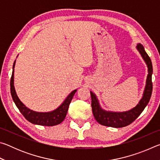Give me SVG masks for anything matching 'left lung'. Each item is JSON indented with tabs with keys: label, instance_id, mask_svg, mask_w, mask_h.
Wrapping results in <instances>:
<instances>
[{
	"label": "left lung",
	"instance_id": "obj_1",
	"mask_svg": "<svg viewBox=\"0 0 160 160\" xmlns=\"http://www.w3.org/2000/svg\"><path fill=\"white\" fill-rule=\"evenodd\" d=\"M137 48L142 55L148 67L147 82H146V86L142 98L136 107L128 112L118 113L108 112L101 109L96 96L90 92L92 109L94 117L97 122L101 125L113 127V128H121V127L128 126L138 117L150 101L152 92V64L150 58L149 57L148 53L145 51L144 47L141 44H138Z\"/></svg>",
	"mask_w": 160,
	"mask_h": 160
}]
</instances>
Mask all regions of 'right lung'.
I'll use <instances>...</instances> for the list:
<instances>
[{"label":"right lung","mask_w":160,"mask_h":160,"mask_svg":"<svg viewBox=\"0 0 160 160\" xmlns=\"http://www.w3.org/2000/svg\"><path fill=\"white\" fill-rule=\"evenodd\" d=\"M15 61L13 63L12 67V76L10 78V92H11V95L12 97L13 101H14L15 104L18 109L20 110L22 114L24 116L27 120L29 122L37 124V125L40 126H53L58 125V124L61 123L63 121L65 118H66L68 109L69 105L71 102V100L73 97L75 93L76 92L77 90L72 91L68 96L67 97L66 100L63 102L60 107L56 110L53 111L51 112H47V113H42V112H36L34 111L30 110L26 107L24 105L21 101L19 99L18 97L16 94L15 88H14V68H15Z\"/></svg>","instance_id":"obj_1"}]
</instances>
